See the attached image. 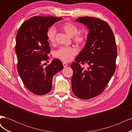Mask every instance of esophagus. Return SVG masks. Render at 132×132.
I'll return each mask as SVG.
<instances>
[{
	"label": "esophagus",
	"instance_id": "esophagus-1",
	"mask_svg": "<svg viewBox=\"0 0 132 132\" xmlns=\"http://www.w3.org/2000/svg\"><path fill=\"white\" fill-rule=\"evenodd\" d=\"M63 67H64V68H65V67H67V64H66L65 63H63Z\"/></svg>",
	"mask_w": 132,
	"mask_h": 132
}]
</instances>
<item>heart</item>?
Returning <instances> with one entry per match:
<instances>
[{"label": "heart", "mask_w": 132, "mask_h": 132, "mask_svg": "<svg viewBox=\"0 0 132 132\" xmlns=\"http://www.w3.org/2000/svg\"><path fill=\"white\" fill-rule=\"evenodd\" d=\"M61 29L72 37L74 42L78 45H80L84 43L86 36L84 34L79 33V28L75 24L71 22H65L61 26ZM56 30L54 27H50L47 32V37L50 42L55 41ZM77 53L76 50L72 47H62L55 52V56L64 62H69L73 59L74 55Z\"/></svg>", "instance_id": "b5f03b06"}]
</instances>
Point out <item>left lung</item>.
Listing matches in <instances>:
<instances>
[{"mask_svg":"<svg viewBox=\"0 0 132 132\" xmlns=\"http://www.w3.org/2000/svg\"><path fill=\"white\" fill-rule=\"evenodd\" d=\"M89 30L84 48L70 67L73 70L71 87L78 97L87 100L104 90L116 70L117 47L112 31L108 23L93 17H80L75 20ZM88 65L84 70L79 64Z\"/></svg>","mask_w":132,"mask_h":132,"instance_id":"8db88e82","label":"left lung"}]
</instances>
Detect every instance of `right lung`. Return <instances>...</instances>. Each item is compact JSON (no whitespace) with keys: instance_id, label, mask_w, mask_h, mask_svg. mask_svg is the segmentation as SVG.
<instances>
[{"instance_id":"1","label":"right lung","mask_w":132,"mask_h":132,"mask_svg":"<svg viewBox=\"0 0 132 132\" xmlns=\"http://www.w3.org/2000/svg\"><path fill=\"white\" fill-rule=\"evenodd\" d=\"M63 18L52 16L32 17L23 22L16 37L15 52L18 71L27 89L37 95L51 90L53 77L63 69L62 62L54 59L44 69L41 63L47 61L51 48L47 32L48 28Z\"/></svg>"}]
</instances>
